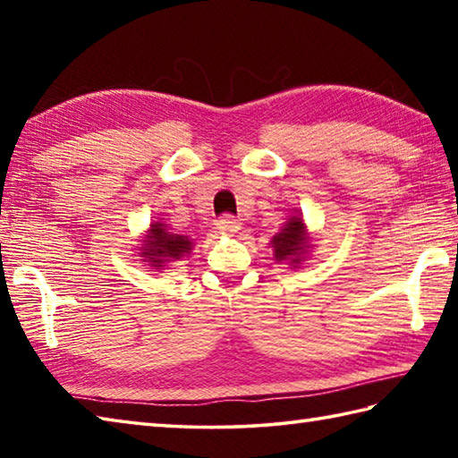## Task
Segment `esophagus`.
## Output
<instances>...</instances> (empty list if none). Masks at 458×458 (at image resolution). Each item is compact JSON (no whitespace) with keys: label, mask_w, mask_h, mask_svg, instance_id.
<instances>
[{"label":"esophagus","mask_w":458,"mask_h":458,"mask_svg":"<svg viewBox=\"0 0 458 458\" xmlns=\"http://www.w3.org/2000/svg\"><path fill=\"white\" fill-rule=\"evenodd\" d=\"M240 228L242 224L232 216H222L220 220H216V232L222 236H234Z\"/></svg>","instance_id":"esophagus-1"}]
</instances>
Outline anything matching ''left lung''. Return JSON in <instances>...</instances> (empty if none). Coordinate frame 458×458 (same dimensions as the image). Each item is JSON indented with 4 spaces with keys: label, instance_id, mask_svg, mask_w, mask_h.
Instances as JSON below:
<instances>
[{
    "label": "left lung",
    "instance_id": "1",
    "mask_svg": "<svg viewBox=\"0 0 458 458\" xmlns=\"http://www.w3.org/2000/svg\"><path fill=\"white\" fill-rule=\"evenodd\" d=\"M310 234L307 230V224L301 214H291L287 222L271 238L269 246L274 250V259L277 264H287L293 269L301 267L303 261L309 259L310 251H313V244H310Z\"/></svg>",
    "mask_w": 458,
    "mask_h": 458
}]
</instances>
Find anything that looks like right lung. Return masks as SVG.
<instances>
[{"mask_svg": "<svg viewBox=\"0 0 458 458\" xmlns=\"http://www.w3.org/2000/svg\"><path fill=\"white\" fill-rule=\"evenodd\" d=\"M141 238L143 240L138 254L141 261H145V264L155 271L169 269L173 261L189 258L194 248L189 236L173 234V232H169L167 224H163L161 220L151 222L149 230H145V234Z\"/></svg>", "mask_w": 458, "mask_h": 458, "instance_id": "1", "label": "right lung"}]
</instances>
